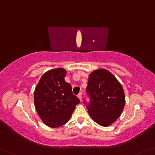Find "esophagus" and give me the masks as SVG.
Segmentation results:
<instances>
[{
  "mask_svg": "<svg viewBox=\"0 0 155 155\" xmlns=\"http://www.w3.org/2000/svg\"><path fill=\"white\" fill-rule=\"evenodd\" d=\"M82 94H83V92H81L79 94H78V98L80 99L81 101V99H82Z\"/></svg>",
  "mask_w": 155,
  "mask_h": 155,
  "instance_id": "1",
  "label": "esophagus"
}]
</instances>
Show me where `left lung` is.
Listing matches in <instances>:
<instances>
[{"mask_svg": "<svg viewBox=\"0 0 155 155\" xmlns=\"http://www.w3.org/2000/svg\"><path fill=\"white\" fill-rule=\"evenodd\" d=\"M84 99L91 118L102 126H108L120 117L125 105L124 89L116 78L104 69L95 70L88 78Z\"/></svg>", "mask_w": 155, "mask_h": 155, "instance_id": "8db88e82", "label": "left lung"}]
</instances>
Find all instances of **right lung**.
<instances>
[{
    "label": "right lung",
    "mask_w": 155,
    "mask_h": 155,
    "mask_svg": "<svg viewBox=\"0 0 155 155\" xmlns=\"http://www.w3.org/2000/svg\"><path fill=\"white\" fill-rule=\"evenodd\" d=\"M66 71L57 68L44 74L34 92V105L38 116L46 126L58 127L70 120L80 100L65 82Z\"/></svg>",
    "instance_id": "1"
}]
</instances>
